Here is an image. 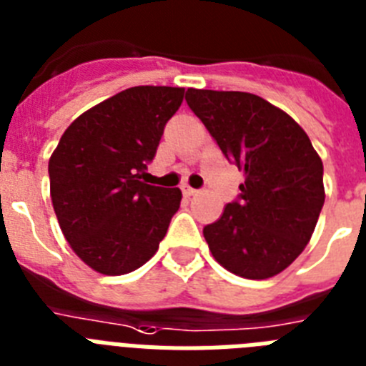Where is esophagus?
<instances>
[{
    "label": "esophagus",
    "instance_id": "34e87169",
    "mask_svg": "<svg viewBox=\"0 0 366 366\" xmlns=\"http://www.w3.org/2000/svg\"><path fill=\"white\" fill-rule=\"evenodd\" d=\"M181 190H183V194H185V196H194L196 192H198V190L192 189V187H189V185H183V187H181Z\"/></svg>",
    "mask_w": 366,
    "mask_h": 366
}]
</instances>
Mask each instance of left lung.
I'll return each mask as SVG.
<instances>
[{"mask_svg": "<svg viewBox=\"0 0 366 366\" xmlns=\"http://www.w3.org/2000/svg\"><path fill=\"white\" fill-rule=\"evenodd\" d=\"M185 101L244 172L237 200L204 228L211 254L243 279L279 274L303 252L324 207L322 159L307 132L262 97L190 87Z\"/></svg>", "mask_w": 366, "mask_h": 366, "instance_id": "left-lung-1", "label": "left lung"}]
</instances>
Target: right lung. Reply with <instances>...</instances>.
<instances>
[{"mask_svg": "<svg viewBox=\"0 0 366 366\" xmlns=\"http://www.w3.org/2000/svg\"><path fill=\"white\" fill-rule=\"evenodd\" d=\"M183 95V87H129L76 117L50 157L57 222L78 258L99 273L146 264L179 209L177 187L147 185L142 176Z\"/></svg>", "mask_w": 366, "mask_h": 366, "instance_id": "add662e5", "label": "right lung"}]
</instances>
